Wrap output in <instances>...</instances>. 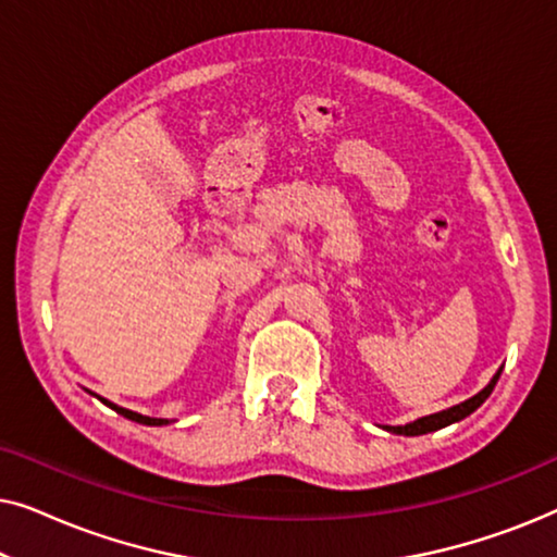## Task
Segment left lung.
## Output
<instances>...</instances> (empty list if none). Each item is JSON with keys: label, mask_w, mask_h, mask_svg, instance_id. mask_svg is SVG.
Segmentation results:
<instances>
[{"label": "left lung", "mask_w": 557, "mask_h": 557, "mask_svg": "<svg viewBox=\"0 0 557 557\" xmlns=\"http://www.w3.org/2000/svg\"><path fill=\"white\" fill-rule=\"evenodd\" d=\"M499 375H502V370H497V375H494V377L490 380V385H486L484 391H479V393L474 395V398L463 400V403H459V406L446 408V410H438V413H431V416H423V418H418V421H413V423H406V425H383V429L391 431V433H398V436H423V433L446 429V425H451V423H456V421H461V418H467V416L474 413V410H476L479 406H482V403L492 395V391H494V385H497Z\"/></svg>", "instance_id": "1"}]
</instances>
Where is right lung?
<instances>
[{
	"mask_svg": "<svg viewBox=\"0 0 557 557\" xmlns=\"http://www.w3.org/2000/svg\"><path fill=\"white\" fill-rule=\"evenodd\" d=\"M106 406H109L111 410H116V413H121L124 418H128V421H136V423H144V425H166L170 421H166V418H149V416H141V413H134V410H128V408H121V406H116V403H111V400H106V398H101Z\"/></svg>",
	"mask_w": 557,
	"mask_h": 557,
	"instance_id": "1",
	"label": "right lung"
}]
</instances>
